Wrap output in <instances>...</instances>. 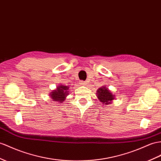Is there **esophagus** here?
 <instances>
[{
    "label": "esophagus",
    "mask_w": 161,
    "mask_h": 161,
    "mask_svg": "<svg viewBox=\"0 0 161 161\" xmlns=\"http://www.w3.org/2000/svg\"><path fill=\"white\" fill-rule=\"evenodd\" d=\"M79 84L81 85V86H86V82L85 81H80V82H79Z\"/></svg>",
    "instance_id": "1"
}]
</instances>
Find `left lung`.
<instances>
[{
  "label": "left lung",
  "mask_w": 161,
  "mask_h": 161,
  "mask_svg": "<svg viewBox=\"0 0 161 161\" xmlns=\"http://www.w3.org/2000/svg\"><path fill=\"white\" fill-rule=\"evenodd\" d=\"M97 96L101 102L105 105H109L114 99V95L112 92L107 88V86H103L101 88L98 89Z\"/></svg>",
  "instance_id": "left-lung-1"
}]
</instances>
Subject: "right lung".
<instances>
[{
	"mask_svg": "<svg viewBox=\"0 0 161 161\" xmlns=\"http://www.w3.org/2000/svg\"><path fill=\"white\" fill-rule=\"evenodd\" d=\"M68 88H69L67 86L60 85L59 86H58L56 90L49 94V96H50L53 101L60 102V103H62L65 100L66 96H67L69 94L68 92Z\"/></svg>",
	"mask_w": 161,
	"mask_h": 161,
	"instance_id": "add662e5",
	"label": "right lung"
}]
</instances>
